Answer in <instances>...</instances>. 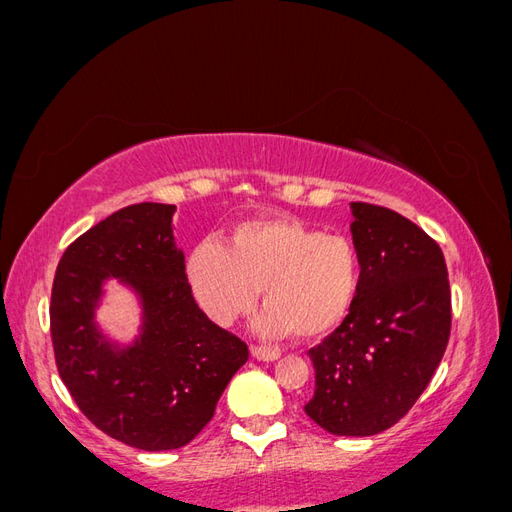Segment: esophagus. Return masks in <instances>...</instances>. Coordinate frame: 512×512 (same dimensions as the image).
I'll list each match as a JSON object with an SVG mask.
<instances>
[{
    "label": "esophagus",
    "instance_id": "34e87169",
    "mask_svg": "<svg viewBox=\"0 0 512 512\" xmlns=\"http://www.w3.org/2000/svg\"><path fill=\"white\" fill-rule=\"evenodd\" d=\"M252 356L258 361H275V359H280V352L273 348H265V346H252Z\"/></svg>",
    "mask_w": 512,
    "mask_h": 512
}]
</instances>
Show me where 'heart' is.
<instances>
[{
    "mask_svg": "<svg viewBox=\"0 0 512 512\" xmlns=\"http://www.w3.org/2000/svg\"><path fill=\"white\" fill-rule=\"evenodd\" d=\"M188 277L200 307L222 327L250 312L262 288L260 333L314 339L348 316L361 258L344 235H322L292 218H258L232 228L228 247L198 243Z\"/></svg>",
    "mask_w": 512,
    "mask_h": 512,
    "instance_id": "b5f03b06",
    "label": "heart"
}]
</instances>
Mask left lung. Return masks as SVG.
<instances>
[{
  "label": "left lung",
  "instance_id": "8db88e82",
  "mask_svg": "<svg viewBox=\"0 0 512 512\" xmlns=\"http://www.w3.org/2000/svg\"><path fill=\"white\" fill-rule=\"evenodd\" d=\"M361 286L339 327L309 350L305 414L335 436H374L423 395L451 335V286L440 245L404 215L352 203Z\"/></svg>",
  "mask_w": 512,
  "mask_h": 512
}]
</instances>
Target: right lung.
<instances>
[{
    "label": "right lung",
    "instance_id": "add662e5",
    "mask_svg": "<svg viewBox=\"0 0 512 512\" xmlns=\"http://www.w3.org/2000/svg\"><path fill=\"white\" fill-rule=\"evenodd\" d=\"M175 205L138 203L68 245L51 292L59 378L106 436L141 451L192 442L213 418L250 350L200 312L173 241ZM108 276L144 299V333L128 349L106 343L93 309Z\"/></svg>",
    "mask_w": 512,
    "mask_h": 512
}]
</instances>
